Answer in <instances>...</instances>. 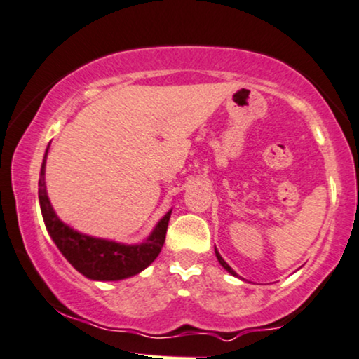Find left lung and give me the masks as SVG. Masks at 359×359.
I'll return each instance as SVG.
<instances>
[{
    "instance_id": "left-lung-1",
    "label": "left lung",
    "mask_w": 359,
    "mask_h": 359,
    "mask_svg": "<svg viewBox=\"0 0 359 359\" xmlns=\"http://www.w3.org/2000/svg\"><path fill=\"white\" fill-rule=\"evenodd\" d=\"M215 257H217V260H219V263H220V265H222V266H224V269H225L226 271H229V273H230V275H233V276H237V278H240V276L237 275V271H235V270L232 269V266H230V265H229V263H226V262L224 260V258H222V255H220V253H219V250H217V247H215ZM240 280H242V278H240Z\"/></svg>"
}]
</instances>
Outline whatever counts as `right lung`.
<instances>
[{
    "label": "right lung",
    "mask_w": 359,
    "mask_h": 359,
    "mask_svg": "<svg viewBox=\"0 0 359 359\" xmlns=\"http://www.w3.org/2000/svg\"><path fill=\"white\" fill-rule=\"evenodd\" d=\"M48 151L49 146L41 164L38 195L44 225L59 252L81 275L94 281H119L146 270L162 250L172 208L157 222L149 237L140 243H122L78 232L59 219L48 197L46 180H44Z\"/></svg>",
    "instance_id": "right-lung-1"
}]
</instances>
